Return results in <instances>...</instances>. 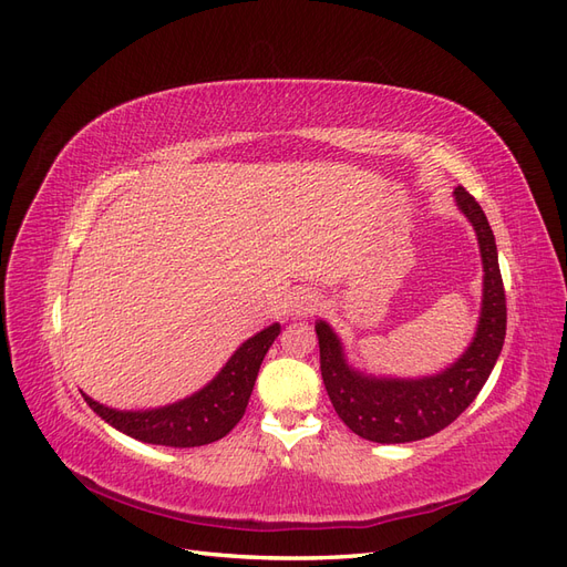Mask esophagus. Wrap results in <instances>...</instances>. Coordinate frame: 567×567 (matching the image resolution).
I'll use <instances>...</instances> for the list:
<instances>
[{
  "mask_svg": "<svg viewBox=\"0 0 567 567\" xmlns=\"http://www.w3.org/2000/svg\"><path fill=\"white\" fill-rule=\"evenodd\" d=\"M317 310H319V300H317V296L312 293V290L298 288V290H293V293L288 296V302H286L288 317L305 319V317H312Z\"/></svg>",
  "mask_w": 567,
  "mask_h": 567,
  "instance_id": "1",
  "label": "esophagus"
}]
</instances>
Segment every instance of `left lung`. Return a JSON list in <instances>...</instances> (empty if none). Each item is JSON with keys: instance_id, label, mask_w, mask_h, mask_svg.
Listing matches in <instances>:
<instances>
[{"instance_id": "8db88e82", "label": "left lung", "mask_w": 567, "mask_h": 567, "mask_svg": "<svg viewBox=\"0 0 567 567\" xmlns=\"http://www.w3.org/2000/svg\"><path fill=\"white\" fill-rule=\"evenodd\" d=\"M454 200L475 229L485 271L477 329L471 346L454 364L433 375H421V379L364 373L348 362L346 348L331 323L323 319L315 323L326 392L342 423L364 440L402 444L440 433L477 398L502 354L506 338V296L494 234L483 208L466 188L456 186Z\"/></svg>"}]
</instances>
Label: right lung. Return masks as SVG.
I'll use <instances>...</instances> for the list:
<instances>
[{
	"label": "right lung",
	"mask_w": 567,
	"mask_h": 567,
	"mask_svg": "<svg viewBox=\"0 0 567 567\" xmlns=\"http://www.w3.org/2000/svg\"><path fill=\"white\" fill-rule=\"evenodd\" d=\"M279 333V323H271L260 333H255L227 359V364L219 369L210 383L173 404L127 411L101 404L84 392L82 398L115 431L134 440L179 450L200 447V444L221 440L241 421L257 371H260L262 359Z\"/></svg>",
	"instance_id": "right-lung-1"
}]
</instances>
